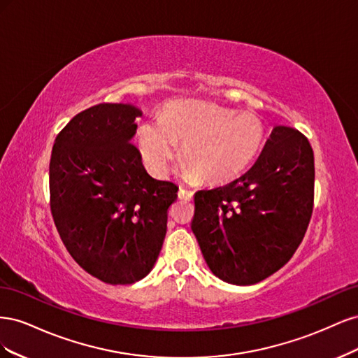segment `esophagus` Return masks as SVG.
<instances>
[{"label": "esophagus", "instance_id": "34e87169", "mask_svg": "<svg viewBox=\"0 0 358 358\" xmlns=\"http://www.w3.org/2000/svg\"><path fill=\"white\" fill-rule=\"evenodd\" d=\"M192 197H194V192L191 189H188V188H180L179 189V199L189 201V200H192Z\"/></svg>", "mask_w": 358, "mask_h": 358}]
</instances>
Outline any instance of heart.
Masks as SVG:
<instances>
[{
	"label": "heart",
	"instance_id": "obj_1",
	"mask_svg": "<svg viewBox=\"0 0 358 358\" xmlns=\"http://www.w3.org/2000/svg\"><path fill=\"white\" fill-rule=\"evenodd\" d=\"M264 142V125L251 112L218 104L183 101L166 107L161 121L138 127V145L148 167L166 175L178 157L206 182L236 178L251 164Z\"/></svg>",
	"mask_w": 358,
	"mask_h": 358
}]
</instances>
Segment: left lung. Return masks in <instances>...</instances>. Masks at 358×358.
I'll use <instances>...</instances> for the list:
<instances>
[{"label":"left lung","instance_id":"8db88e82","mask_svg":"<svg viewBox=\"0 0 358 358\" xmlns=\"http://www.w3.org/2000/svg\"><path fill=\"white\" fill-rule=\"evenodd\" d=\"M313 183L309 140L278 125L245 175L196 192L191 230L212 273L252 285L287 264L308 230Z\"/></svg>","mask_w":358,"mask_h":358}]
</instances>
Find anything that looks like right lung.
Wrapping results in <instances>:
<instances>
[{
    "label": "right lung",
    "instance_id": "obj_1",
    "mask_svg": "<svg viewBox=\"0 0 358 358\" xmlns=\"http://www.w3.org/2000/svg\"><path fill=\"white\" fill-rule=\"evenodd\" d=\"M131 104L103 103L76 115L55 138L50 212L62 243L85 272L128 285L152 270L179 187L148 175L131 143Z\"/></svg>",
    "mask_w": 358,
    "mask_h": 358
}]
</instances>
